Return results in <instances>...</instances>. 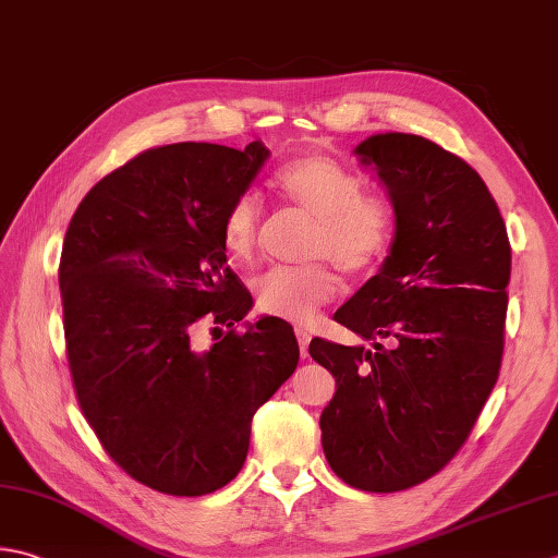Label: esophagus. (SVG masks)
Instances as JSON below:
<instances>
[{
  "mask_svg": "<svg viewBox=\"0 0 558 558\" xmlns=\"http://www.w3.org/2000/svg\"><path fill=\"white\" fill-rule=\"evenodd\" d=\"M298 333V343H300V353H302V357H307V345H310V331H304V329H298L294 331Z\"/></svg>",
  "mask_w": 558,
  "mask_h": 558,
  "instance_id": "34e87169",
  "label": "esophagus"
}]
</instances>
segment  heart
<instances>
[{"mask_svg":"<svg viewBox=\"0 0 558 558\" xmlns=\"http://www.w3.org/2000/svg\"><path fill=\"white\" fill-rule=\"evenodd\" d=\"M278 191L316 220L307 256L333 260L348 276L373 270L389 254L397 236V207L387 195L367 193L365 179L343 161L310 155L286 163L276 177ZM264 229V201L254 191L239 193L222 215V246L239 264L256 258ZM331 268L276 266L254 280V304L260 314L290 324H310L333 298Z\"/></svg>","mask_w":558,"mask_h":558,"instance_id":"obj_1","label":"heart"}]
</instances>
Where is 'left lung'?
I'll return each instance as SVG.
<instances>
[{"instance_id":"obj_1","label":"left lung","mask_w":558,"mask_h":558,"mask_svg":"<svg viewBox=\"0 0 558 558\" xmlns=\"http://www.w3.org/2000/svg\"><path fill=\"white\" fill-rule=\"evenodd\" d=\"M397 207L391 254L333 319L373 341L312 338L336 377L322 413L326 462L373 494L423 484L462 450L494 389L510 280V242L494 195L435 142L387 133L357 145Z\"/></svg>"}]
</instances>
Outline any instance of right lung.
Masks as SVG:
<instances>
[{
  "mask_svg": "<svg viewBox=\"0 0 558 558\" xmlns=\"http://www.w3.org/2000/svg\"><path fill=\"white\" fill-rule=\"evenodd\" d=\"M268 159L179 142L140 151L84 195L60 256L72 387L108 457L159 494L205 496L239 474L251 418L300 360L276 316L236 324L251 294L227 266L222 215ZM203 323L210 352L192 343Z\"/></svg>",
  "mask_w": 558,
  "mask_h": 558,
  "instance_id": "right-lung-1",
  "label": "right lung"
}]
</instances>
